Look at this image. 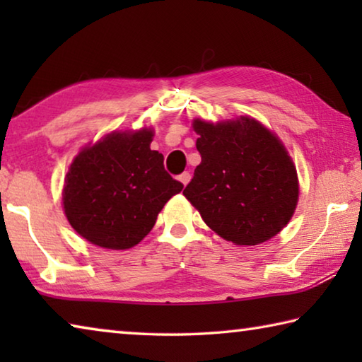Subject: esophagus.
<instances>
[{
	"label": "esophagus",
	"mask_w": 362,
	"mask_h": 362,
	"mask_svg": "<svg viewBox=\"0 0 362 362\" xmlns=\"http://www.w3.org/2000/svg\"><path fill=\"white\" fill-rule=\"evenodd\" d=\"M189 179H192V175H189L188 173H183V174H180L179 175V180L183 183V187L185 185H188V182H189Z\"/></svg>",
	"instance_id": "esophagus-1"
}]
</instances>
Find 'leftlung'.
<instances>
[{
  "mask_svg": "<svg viewBox=\"0 0 362 362\" xmlns=\"http://www.w3.org/2000/svg\"><path fill=\"white\" fill-rule=\"evenodd\" d=\"M199 166L185 198L225 241L257 246L291 222L298 203V175L281 139L252 116L194 118Z\"/></svg>",
  "mask_w": 362,
  "mask_h": 362,
  "instance_id": "8db88e82",
  "label": "left lung"
}]
</instances>
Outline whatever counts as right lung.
Here are the masks:
<instances>
[{
    "label": "right lung",
    "mask_w": 362,
    "mask_h": 362,
    "mask_svg": "<svg viewBox=\"0 0 362 362\" xmlns=\"http://www.w3.org/2000/svg\"><path fill=\"white\" fill-rule=\"evenodd\" d=\"M153 127L112 131L73 158L62 188L71 228L94 246L126 250L156 223L164 204L183 185L164 170L151 150Z\"/></svg>",
    "instance_id": "1"
}]
</instances>
